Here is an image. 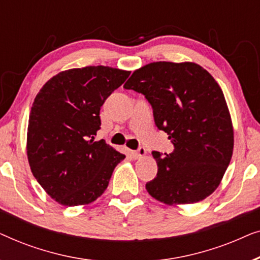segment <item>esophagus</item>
I'll use <instances>...</instances> for the list:
<instances>
[{
    "mask_svg": "<svg viewBox=\"0 0 260 260\" xmlns=\"http://www.w3.org/2000/svg\"><path fill=\"white\" fill-rule=\"evenodd\" d=\"M131 154H133L134 158H141V157H143L145 154H147V150H145V148L140 147L137 150H134L133 152H131Z\"/></svg>",
    "mask_w": 260,
    "mask_h": 260,
    "instance_id": "obj_1",
    "label": "esophagus"
}]
</instances>
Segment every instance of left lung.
<instances>
[{
  "instance_id": "1",
  "label": "left lung",
  "mask_w": 260,
  "mask_h": 260,
  "mask_svg": "<svg viewBox=\"0 0 260 260\" xmlns=\"http://www.w3.org/2000/svg\"><path fill=\"white\" fill-rule=\"evenodd\" d=\"M124 88L144 95L174 145L170 154L152 151L158 172L145 184L148 193L167 205L209 197L233 152L229 108L214 78L198 63L157 61L135 71Z\"/></svg>"
}]
</instances>
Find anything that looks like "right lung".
Listing matches in <instances>:
<instances>
[{"mask_svg": "<svg viewBox=\"0 0 260 260\" xmlns=\"http://www.w3.org/2000/svg\"><path fill=\"white\" fill-rule=\"evenodd\" d=\"M129 76L108 66L69 70L48 80L35 97L28 162L40 186L59 204L72 207L97 200L125 157L94 136L102 105Z\"/></svg>", "mask_w": 260, "mask_h": 260, "instance_id": "obj_1", "label": "right lung"}]
</instances>
